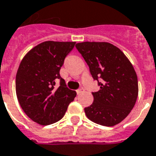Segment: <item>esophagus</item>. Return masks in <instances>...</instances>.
Wrapping results in <instances>:
<instances>
[{
	"mask_svg": "<svg viewBox=\"0 0 156 156\" xmlns=\"http://www.w3.org/2000/svg\"><path fill=\"white\" fill-rule=\"evenodd\" d=\"M83 91H84V89H83V88H81V89H77V94H79L83 93Z\"/></svg>",
	"mask_w": 156,
	"mask_h": 156,
	"instance_id": "obj_1",
	"label": "esophagus"
}]
</instances>
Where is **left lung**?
<instances>
[{"label":"left lung","instance_id":"obj_1","mask_svg":"<svg viewBox=\"0 0 156 156\" xmlns=\"http://www.w3.org/2000/svg\"><path fill=\"white\" fill-rule=\"evenodd\" d=\"M76 48L100 86L99 91L92 93V105L84 108L86 116L102 126L120 123L133 108L139 94L132 63L119 48L107 42H82Z\"/></svg>","mask_w":156,"mask_h":156}]
</instances>
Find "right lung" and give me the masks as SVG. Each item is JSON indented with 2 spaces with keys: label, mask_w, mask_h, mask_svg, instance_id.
Wrapping results in <instances>:
<instances>
[{
  "label": "right lung",
  "mask_w": 156,
  "mask_h": 156,
  "mask_svg": "<svg viewBox=\"0 0 156 156\" xmlns=\"http://www.w3.org/2000/svg\"><path fill=\"white\" fill-rule=\"evenodd\" d=\"M76 42L44 41L22 60L16 75V94L23 111L40 125L62 118L77 93L67 88L60 69ZM59 79L60 86L55 87Z\"/></svg>",
  "instance_id": "right-lung-1"
}]
</instances>
